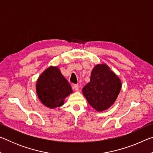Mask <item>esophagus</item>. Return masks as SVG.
Returning <instances> with one entry per match:
<instances>
[{"label": "esophagus", "mask_w": 153, "mask_h": 153, "mask_svg": "<svg viewBox=\"0 0 153 153\" xmlns=\"http://www.w3.org/2000/svg\"><path fill=\"white\" fill-rule=\"evenodd\" d=\"M74 88L75 89V90H76V91H79V86H77V84H75V85H74Z\"/></svg>", "instance_id": "1"}]
</instances>
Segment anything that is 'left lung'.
Instances as JSON below:
<instances>
[{
	"label": "left lung",
	"mask_w": 153,
	"mask_h": 153,
	"mask_svg": "<svg viewBox=\"0 0 153 153\" xmlns=\"http://www.w3.org/2000/svg\"><path fill=\"white\" fill-rule=\"evenodd\" d=\"M121 88L120 79L106 64L92 69L90 81L82 89L89 104L97 111L108 109L117 99Z\"/></svg>",
	"instance_id": "left-lung-1"
}]
</instances>
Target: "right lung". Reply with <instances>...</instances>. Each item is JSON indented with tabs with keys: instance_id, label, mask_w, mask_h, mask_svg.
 <instances>
[{
	"instance_id": "right-lung-1",
	"label": "right lung",
	"mask_w": 153,
	"mask_h": 153,
	"mask_svg": "<svg viewBox=\"0 0 153 153\" xmlns=\"http://www.w3.org/2000/svg\"><path fill=\"white\" fill-rule=\"evenodd\" d=\"M38 98L46 107L55 108L64 104V100L72 93L70 84L57 67L51 66L38 77L36 85Z\"/></svg>"
}]
</instances>
